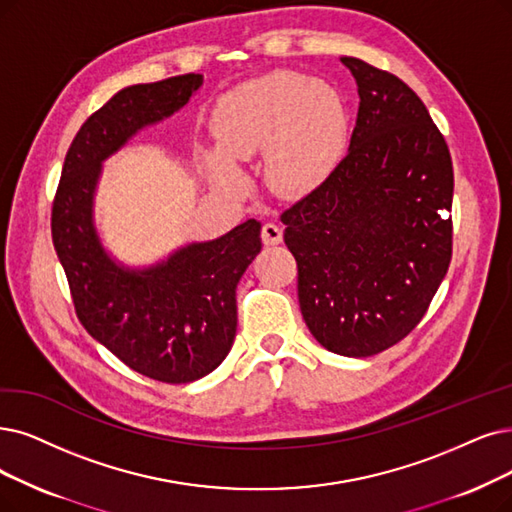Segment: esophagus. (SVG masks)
Wrapping results in <instances>:
<instances>
[{"mask_svg":"<svg viewBox=\"0 0 512 512\" xmlns=\"http://www.w3.org/2000/svg\"><path fill=\"white\" fill-rule=\"evenodd\" d=\"M260 237H262L264 245H277V243H281V239H283V231L277 227L275 222H264V224H262Z\"/></svg>","mask_w":512,"mask_h":512,"instance_id":"obj_1","label":"esophagus"}]
</instances>
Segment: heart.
<instances>
[{
	"label": "heart",
	"instance_id": "b5f03b06",
	"mask_svg": "<svg viewBox=\"0 0 512 512\" xmlns=\"http://www.w3.org/2000/svg\"><path fill=\"white\" fill-rule=\"evenodd\" d=\"M218 149L206 168L214 185L239 193L235 161L264 153V176L283 197L315 193L332 178L349 147V109L340 92L298 71H273L224 94L214 111Z\"/></svg>",
	"mask_w": 512,
	"mask_h": 512
}]
</instances>
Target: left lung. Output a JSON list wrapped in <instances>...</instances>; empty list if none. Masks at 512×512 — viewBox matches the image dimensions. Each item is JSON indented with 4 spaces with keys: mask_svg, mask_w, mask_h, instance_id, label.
I'll return each instance as SVG.
<instances>
[{
    "mask_svg": "<svg viewBox=\"0 0 512 512\" xmlns=\"http://www.w3.org/2000/svg\"><path fill=\"white\" fill-rule=\"evenodd\" d=\"M359 111L332 178L281 214L298 302L315 340L372 357L410 334L452 260L454 168L424 102L353 56Z\"/></svg>",
    "mask_w": 512,
    "mask_h": 512,
    "instance_id": "obj_1",
    "label": "left lung"
}]
</instances>
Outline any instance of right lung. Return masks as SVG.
Listing matches in <instances>:
<instances>
[{
	"mask_svg": "<svg viewBox=\"0 0 512 512\" xmlns=\"http://www.w3.org/2000/svg\"><path fill=\"white\" fill-rule=\"evenodd\" d=\"M201 84L203 75L187 73L119 90L73 138L52 206L54 250L81 325L134 372L168 384L208 376L229 355L235 290L262 248L260 222L134 269L102 245L94 199L102 163L140 130L180 111Z\"/></svg>",
	"mask_w": 512,
	"mask_h": 512,
	"instance_id": "obj_1",
	"label": "right lung"
}]
</instances>
